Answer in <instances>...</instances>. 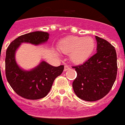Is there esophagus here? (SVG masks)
<instances>
[{"label": "esophagus", "instance_id": "esophagus-1", "mask_svg": "<svg viewBox=\"0 0 125 125\" xmlns=\"http://www.w3.org/2000/svg\"><path fill=\"white\" fill-rule=\"evenodd\" d=\"M70 69V67H69V66L67 65H65L64 67V71H68V70Z\"/></svg>", "mask_w": 125, "mask_h": 125}]
</instances>
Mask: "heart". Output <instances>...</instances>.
<instances>
[{
  "instance_id": "obj_1",
  "label": "heart",
  "mask_w": 125,
  "mask_h": 125,
  "mask_svg": "<svg viewBox=\"0 0 125 125\" xmlns=\"http://www.w3.org/2000/svg\"><path fill=\"white\" fill-rule=\"evenodd\" d=\"M59 49L61 52L69 54L70 60L75 64L85 62L94 51L96 43L91 37L69 36L60 42Z\"/></svg>"
}]
</instances>
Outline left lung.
<instances>
[{
	"label": "left lung",
	"mask_w": 125,
	"mask_h": 125,
	"mask_svg": "<svg viewBox=\"0 0 125 125\" xmlns=\"http://www.w3.org/2000/svg\"><path fill=\"white\" fill-rule=\"evenodd\" d=\"M97 52L85 62L73 67L77 73L73 83L74 92L80 99L97 101L108 94L117 76V54L114 47L95 36Z\"/></svg>",
	"instance_id": "8db88e82"
}]
</instances>
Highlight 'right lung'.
<instances>
[{
	"mask_svg": "<svg viewBox=\"0 0 125 125\" xmlns=\"http://www.w3.org/2000/svg\"><path fill=\"white\" fill-rule=\"evenodd\" d=\"M49 34L34 31L20 36L8 46L6 55V76L8 83L18 95L28 99L44 98L50 91L56 77L62 73L64 66L54 67L44 60L30 70L20 67L16 61V52L23 43L39 45L46 43Z\"/></svg>",
	"mask_w": 125,
	"mask_h": 125,
	"instance_id": "right-lung-1",
	"label": "right lung"
}]
</instances>
